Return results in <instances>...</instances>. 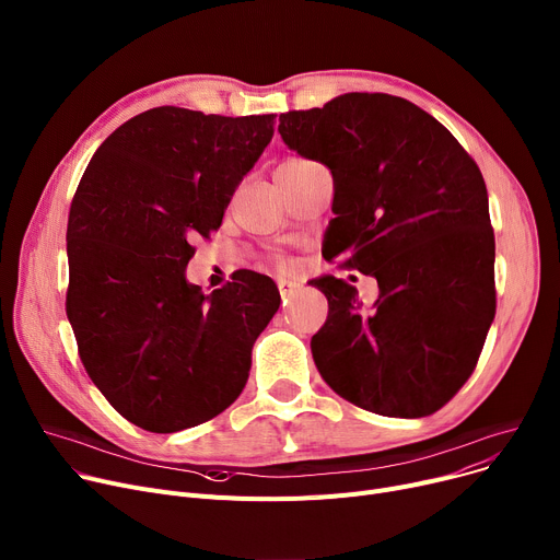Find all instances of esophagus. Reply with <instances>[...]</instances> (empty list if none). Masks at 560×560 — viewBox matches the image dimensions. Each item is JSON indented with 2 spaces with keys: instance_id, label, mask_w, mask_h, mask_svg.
Returning <instances> with one entry per match:
<instances>
[{
  "instance_id": "1",
  "label": "esophagus",
  "mask_w": 560,
  "mask_h": 560,
  "mask_svg": "<svg viewBox=\"0 0 560 560\" xmlns=\"http://www.w3.org/2000/svg\"><path fill=\"white\" fill-rule=\"evenodd\" d=\"M278 289H280L282 301L287 303V299H291V295H293L295 291H299V282L287 280V278H280V280H278Z\"/></svg>"
}]
</instances>
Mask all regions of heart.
Listing matches in <instances>:
<instances>
[{
  "instance_id": "heart-1",
  "label": "heart",
  "mask_w": 560,
  "mask_h": 560,
  "mask_svg": "<svg viewBox=\"0 0 560 560\" xmlns=\"http://www.w3.org/2000/svg\"><path fill=\"white\" fill-rule=\"evenodd\" d=\"M278 265H282V267H284V259H278Z\"/></svg>"
}]
</instances>
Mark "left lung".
<instances>
[{
    "label": "left lung",
    "mask_w": 560,
    "mask_h": 560,
    "mask_svg": "<svg viewBox=\"0 0 560 560\" xmlns=\"http://www.w3.org/2000/svg\"><path fill=\"white\" fill-rule=\"evenodd\" d=\"M284 144L323 162L337 214L325 259L373 276L361 312L341 278L312 280L330 312L312 337L323 380L354 407L422 418L472 375L495 318V235L477 162L450 130L402 96L348 92L280 115Z\"/></svg>",
    "instance_id": "left-lung-1"
}]
</instances>
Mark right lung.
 Instances as JSON below:
<instances>
[{
	"label": "right lung",
	"instance_id": "1",
	"mask_svg": "<svg viewBox=\"0 0 560 560\" xmlns=\"http://www.w3.org/2000/svg\"><path fill=\"white\" fill-rule=\"evenodd\" d=\"M273 124L151 108L106 138L77 187L65 310L94 386L147 432H180L233 405L280 307L276 282L255 271L210 295L185 280L191 242L221 225Z\"/></svg>",
	"mask_w": 560,
	"mask_h": 560
}]
</instances>
